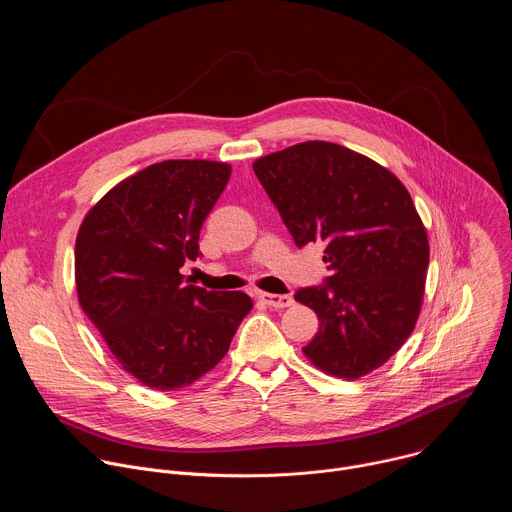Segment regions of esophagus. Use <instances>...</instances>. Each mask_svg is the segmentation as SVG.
Segmentation results:
<instances>
[{"mask_svg": "<svg viewBox=\"0 0 512 512\" xmlns=\"http://www.w3.org/2000/svg\"><path fill=\"white\" fill-rule=\"evenodd\" d=\"M259 300L267 304L269 308H289L294 306V298L291 296H277V294H267V291H261Z\"/></svg>", "mask_w": 512, "mask_h": 512, "instance_id": "obj_1", "label": "esophagus"}]
</instances>
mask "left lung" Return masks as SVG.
<instances>
[{
    "mask_svg": "<svg viewBox=\"0 0 512 512\" xmlns=\"http://www.w3.org/2000/svg\"><path fill=\"white\" fill-rule=\"evenodd\" d=\"M253 170L298 247L322 241L324 285L296 291L320 328L304 354L338 379L383 364L415 328L429 243L401 180L344 145L304 141Z\"/></svg>",
    "mask_w": 512,
    "mask_h": 512,
    "instance_id": "8db88e82",
    "label": "left lung"
}]
</instances>
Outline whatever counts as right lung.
Returning <instances> with one entry per match:
<instances>
[{"instance_id": "1", "label": "right lung", "mask_w": 512, "mask_h": 512, "mask_svg": "<svg viewBox=\"0 0 512 512\" xmlns=\"http://www.w3.org/2000/svg\"><path fill=\"white\" fill-rule=\"evenodd\" d=\"M231 166L166 160L125 178L85 216L75 245L83 312L141 385L176 391L212 371L251 312L243 291H208L180 269Z\"/></svg>"}]
</instances>
